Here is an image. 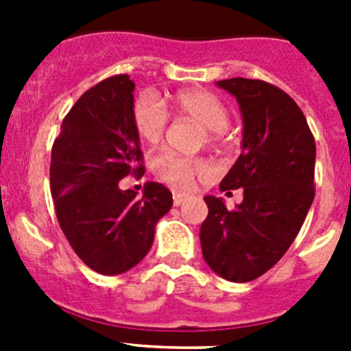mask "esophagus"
Masks as SVG:
<instances>
[{"label": "esophagus", "instance_id": "obj_1", "mask_svg": "<svg viewBox=\"0 0 351 351\" xmlns=\"http://www.w3.org/2000/svg\"><path fill=\"white\" fill-rule=\"evenodd\" d=\"M186 198H188V195H186V193H178V191H176V193H173V206H176V207L181 206V204L184 202Z\"/></svg>", "mask_w": 351, "mask_h": 351}]
</instances>
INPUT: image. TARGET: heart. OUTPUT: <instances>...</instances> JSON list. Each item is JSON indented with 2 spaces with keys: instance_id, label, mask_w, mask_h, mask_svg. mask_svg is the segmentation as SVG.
Listing matches in <instances>:
<instances>
[{
  "instance_id": "b5f03b06",
  "label": "heart",
  "mask_w": 351,
  "mask_h": 351,
  "mask_svg": "<svg viewBox=\"0 0 351 351\" xmlns=\"http://www.w3.org/2000/svg\"><path fill=\"white\" fill-rule=\"evenodd\" d=\"M173 108L181 116L191 117L206 128L207 141L213 144L221 142L226 126L230 123V110L225 101L206 89H184L173 95ZM132 117L135 130L149 144L160 141L169 125V112L165 105L153 93H142L133 104ZM153 172L158 179L178 190H188L195 178L206 176L209 165L202 158L182 156L165 149L153 158Z\"/></svg>"
}]
</instances>
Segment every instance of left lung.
<instances>
[{
  "label": "left lung",
  "instance_id": "left-lung-1",
  "mask_svg": "<svg viewBox=\"0 0 351 351\" xmlns=\"http://www.w3.org/2000/svg\"><path fill=\"white\" fill-rule=\"evenodd\" d=\"M234 95L244 123L243 153L219 184L243 188V202L226 209L204 197L209 214L200 226L210 269L246 283L274 267L299 234L315 198L316 145L299 105L283 89L255 79L218 80Z\"/></svg>",
  "mask_w": 351,
  "mask_h": 351
}]
</instances>
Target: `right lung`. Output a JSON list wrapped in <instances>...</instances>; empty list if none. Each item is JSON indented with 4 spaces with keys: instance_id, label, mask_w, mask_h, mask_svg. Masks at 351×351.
<instances>
[{
    "instance_id": "obj_1",
    "label": "right lung",
    "mask_w": 351,
    "mask_h": 351,
    "mask_svg": "<svg viewBox=\"0 0 351 351\" xmlns=\"http://www.w3.org/2000/svg\"><path fill=\"white\" fill-rule=\"evenodd\" d=\"M126 73L101 80L64 116L52 144L51 193L64 237L89 269L105 276L135 267L149 253L172 193L147 182L142 197L121 190L126 176H144Z\"/></svg>"
}]
</instances>
